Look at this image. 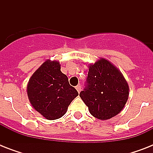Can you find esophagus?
Masks as SVG:
<instances>
[{"instance_id": "34e87169", "label": "esophagus", "mask_w": 153, "mask_h": 153, "mask_svg": "<svg viewBox=\"0 0 153 153\" xmlns=\"http://www.w3.org/2000/svg\"><path fill=\"white\" fill-rule=\"evenodd\" d=\"M75 88H76L77 91H78L79 93H80V91H81V86H80V85H78V86H76Z\"/></svg>"}]
</instances>
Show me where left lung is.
<instances>
[{
	"label": "left lung",
	"instance_id": "1",
	"mask_svg": "<svg viewBox=\"0 0 153 153\" xmlns=\"http://www.w3.org/2000/svg\"><path fill=\"white\" fill-rule=\"evenodd\" d=\"M94 117L108 120L122 110L128 97L124 76L111 62L101 59L89 66L85 88L79 94Z\"/></svg>",
	"mask_w": 153,
	"mask_h": 153
}]
</instances>
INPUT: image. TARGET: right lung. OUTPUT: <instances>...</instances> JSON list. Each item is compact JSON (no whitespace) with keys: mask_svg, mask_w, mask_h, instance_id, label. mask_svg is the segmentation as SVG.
<instances>
[{"mask_svg":"<svg viewBox=\"0 0 153 153\" xmlns=\"http://www.w3.org/2000/svg\"><path fill=\"white\" fill-rule=\"evenodd\" d=\"M31 104L48 120L60 118L79 95L60 71L57 61L47 60L31 77L27 87Z\"/></svg>","mask_w":153,"mask_h":153,"instance_id":"obj_1","label":"right lung"}]
</instances>
